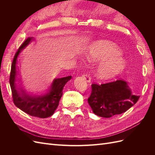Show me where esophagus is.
Listing matches in <instances>:
<instances>
[{
	"instance_id": "obj_1",
	"label": "esophagus",
	"mask_w": 155,
	"mask_h": 155,
	"mask_svg": "<svg viewBox=\"0 0 155 155\" xmlns=\"http://www.w3.org/2000/svg\"><path fill=\"white\" fill-rule=\"evenodd\" d=\"M83 78L85 79V80L88 82V83H91V78L90 77V76H89L88 74H86V75H84V76H83Z\"/></svg>"
}]
</instances>
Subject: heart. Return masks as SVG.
Returning <instances> with one entry per match:
<instances>
[{
    "mask_svg": "<svg viewBox=\"0 0 155 155\" xmlns=\"http://www.w3.org/2000/svg\"><path fill=\"white\" fill-rule=\"evenodd\" d=\"M85 54L91 61H98L95 67L96 76L104 80L119 76L127 65V60L121 57V51L115 45L107 41L92 42L87 47Z\"/></svg>",
    "mask_w": 155,
    "mask_h": 155,
    "instance_id": "obj_1",
    "label": "heart"
}]
</instances>
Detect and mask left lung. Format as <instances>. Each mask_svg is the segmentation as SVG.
Here are the masks:
<instances>
[{
    "label": "left lung",
    "mask_w": 155,
    "mask_h": 155,
    "mask_svg": "<svg viewBox=\"0 0 155 155\" xmlns=\"http://www.w3.org/2000/svg\"><path fill=\"white\" fill-rule=\"evenodd\" d=\"M139 97L131 90L129 83L117 80L101 85H92V93L88 103L96 115L110 118L127 110Z\"/></svg>",
    "instance_id": "1"
}]
</instances>
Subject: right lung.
Masks as SVG:
<instances>
[{"label": "right lung", "mask_w": 155, "mask_h": 155, "mask_svg": "<svg viewBox=\"0 0 155 155\" xmlns=\"http://www.w3.org/2000/svg\"><path fill=\"white\" fill-rule=\"evenodd\" d=\"M34 41L33 37L28 38L17 51L12 64L10 83L14 104L17 107L30 116L46 118L54 114L63 95L65 84L72 79V76L55 78L47 90L39 95H33L24 88L21 78H18V58L21 51Z\"/></svg>", "instance_id": "right-lung-1"}]
</instances>
